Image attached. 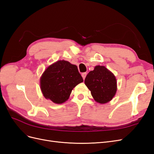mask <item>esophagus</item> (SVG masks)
Segmentation results:
<instances>
[{
  "mask_svg": "<svg viewBox=\"0 0 154 154\" xmlns=\"http://www.w3.org/2000/svg\"><path fill=\"white\" fill-rule=\"evenodd\" d=\"M82 77H83V80H85V78L86 76H87V72H83V73L82 74Z\"/></svg>",
  "mask_w": 154,
  "mask_h": 154,
  "instance_id": "34e87169",
  "label": "esophagus"
}]
</instances>
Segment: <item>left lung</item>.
Masks as SVG:
<instances>
[{"instance_id":"8db88e82","label":"left lung","mask_w":154,"mask_h":154,"mask_svg":"<svg viewBox=\"0 0 154 154\" xmlns=\"http://www.w3.org/2000/svg\"><path fill=\"white\" fill-rule=\"evenodd\" d=\"M85 84L94 100L101 104L110 101L117 91V82L114 74L105 66H97L88 73Z\"/></svg>"}]
</instances>
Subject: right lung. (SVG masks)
I'll return each instance as SVG.
<instances>
[{"mask_svg": "<svg viewBox=\"0 0 154 154\" xmlns=\"http://www.w3.org/2000/svg\"><path fill=\"white\" fill-rule=\"evenodd\" d=\"M83 82L76 66L59 60L46 69L40 78V88L44 96L53 103L67 101L73 88Z\"/></svg>", "mask_w": 154, "mask_h": 154, "instance_id": "right-lung-1", "label": "right lung"}]
</instances>
